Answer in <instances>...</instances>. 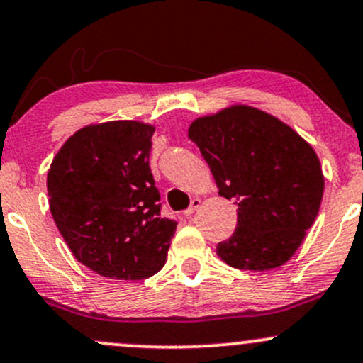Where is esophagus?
<instances>
[{"instance_id": "34e87169", "label": "esophagus", "mask_w": 363, "mask_h": 363, "mask_svg": "<svg viewBox=\"0 0 363 363\" xmlns=\"http://www.w3.org/2000/svg\"><path fill=\"white\" fill-rule=\"evenodd\" d=\"M199 206H201V199H199V198H194L193 201H191V206L187 208V210L184 211V215H186V216H191V215L194 213L196 210H198Z\"/></svg>"}]
</instances>
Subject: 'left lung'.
<instances>
[{"instance_id": "left-lung-1", "label": "left lung", "mask_w": 363, "mask_h": 363, "mask_svg": "<svg viewBox=\"0 0 363 363\" xmlns=\"http://www.w3.org/2000/svg\"><path fill=\"white\" fill-rule=\"evenodd\" d=\"M191 141L218 194L237 205L234 235L216 245L223 262L266 272L301 247L319 213L324 176L314 148L268 112L230 106L191 123Z\"/></svg>"}]
</instances>
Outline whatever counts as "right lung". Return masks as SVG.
<instances>
[{"mask_svg": "<svg viewBox=\"0 0 363 363\" xmlns=\"http://www.w3.org/2000/svg\"><path fill=\"white\" fill-rule=\"evenodd\" d=\"M155 128L109 121L78 129L48 172L49 208L78 261L114 280H143L167 259L177 222L160 216L150 150Z\"/></svg>", "mask_w": 363, "mask_h": 363, "instance_id": "obj_1", "label": "right lung"}]
</instances>
